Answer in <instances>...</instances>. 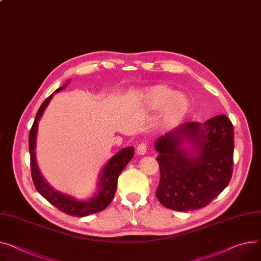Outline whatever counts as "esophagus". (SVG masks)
Instances as JSON below:
<instances>
[{"label":"esophagus","mask_w":261,"mask_h":261,"mask_svg":"<svg viewBox=\"0 0 261 261\" xmlns=\"http://www.w3.org/2000/svg\"><path fill=\"white\" fill-rule=\"evenodd\" d=\"M146 152H147V145H146L145 143H140V144L137 146V153H138V154L144 155Z\"/></svg>","instance_id":"esophagus-1"}]
</instances>
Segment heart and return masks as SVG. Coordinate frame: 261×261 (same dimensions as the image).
<instances>
[{
	"label": "heart",
	"instance_id": "b5f03b06",
	"mask_svg": "<svg viewBox=\"0 0 261 261\" xmlns=\"http://www.w3.org/2000/svg\"><path fill=\"white\" fill-rule=\"evenodd\" d=\"M145 100L151 110H161V124L172 127L185 117L189 109V101L185 95L176 93L166 86H154L145 92Z\"/></svg>",
	"mask_w": 261,
	"mask_h": 261
}]
</instances>
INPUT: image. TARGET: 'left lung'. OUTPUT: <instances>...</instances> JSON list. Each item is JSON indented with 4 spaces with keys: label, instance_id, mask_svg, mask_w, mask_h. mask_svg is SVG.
Instances as JSON below:
<instances>
[{
    "label": "left lung",
    "instance_id": "8db88e82",
    "mask_svg": "<svg viewBox=\"0 0 261 261\" xmlns=\"http://www.w3.org/2000/svg\"><path fill=\"white\" fill-rule=\"evenodd\" d=\"M188 144V148L184 145ZM160 184L164 207L189 211L207 206L229 184L233 172L234 129L226 115L206 122H186L160 137Z\"/></svg>",
    "mask_w": 261,
    "mask_h": 261
}]
</instances>
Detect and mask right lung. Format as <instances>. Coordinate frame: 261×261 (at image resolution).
I'll return each instance as SVG.
<instances>
[{
	"mask_svg": "<svg viewBox=\"0 0 261 261\" xmlns=\"http://www.w3.org/2000/svg\"><path fill=\"white\" fill-rule=\"evenodd\" d=\"M67 86L68 84H66L62 88L57 89L55 92L64 90ZM52 97H53V94H51L42 103L41 108L38 109L33 125L29 134L30 166H31V176L33 179L34 186L36 190L39 192V194H42L49 203H51L58 210H61L62 212L68 215L84 217V216H88V215L102 211L110 205L112 199L114 198V195L117 189L118 176L120 173H121L123 168L127 165V163L133 159L135 148L133 146L122 148L109 160L108 163L103 167L101 173H100L99 182H98V191L91 198L87 200H78L70 195L56 191L44 179L41 171H39L37 167L36 158H35L38 121L39 119L42 118Z\"/></svg>",
	"mask_w": 261,
	"mask_h": 261,
	"instance_id": "1",
	"label": "right lung"
}]
</instances>
